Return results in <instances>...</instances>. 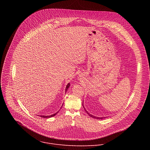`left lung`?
Returning a JSON list of instances; mask_svg holds the SVG:
<instances>
[{
    "label": "left lung",
    "mask_w": 150,
    "mask_h": 150,
    "mask_svg": "<svg viewBox=\"0 0 150 150\" xmlns=\"http://www.w3.org/2000/svg\"><path fill=\"white\" fill-rule=\"evenodd\" d=\"M82 105H83V103H82ZM86 111V110H85ZM86 112L87 113V114L90 116H91V117H94V118H96V119H104V118H105V117H95V116H93L92 115H91V114H90L89 113H88V112L87 111H86Z\"/></svg>",
    "instance_id": "obj_1"
}]
</instances>
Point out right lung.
Instances as JSON below:
<instances>
[{
  "label": "right lung",
  "mask_w": 150,
  "mask_h": 150,
  "mask_svg": "<svg viewBox=\"0 0 150 150\" xmlns=\"http://www.w3.org/2000/svg\"><path fill=\"white\" fill-rule=\"evenodd\" d=\"M69 87H70V83H69L67 85V87H66V91H67V90L69 88ZM57 113H58V112H57V113H54V114L52 115H50V116H42V115H41V116H40V117H43V118H49V117H53V116H55Z\"/></svg>",
  "instance_id": "1"
}]
</instances>
